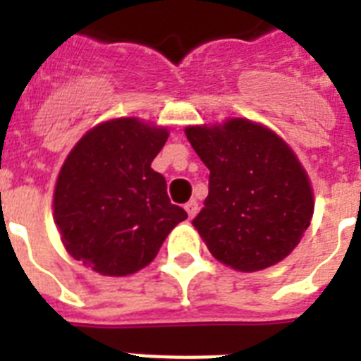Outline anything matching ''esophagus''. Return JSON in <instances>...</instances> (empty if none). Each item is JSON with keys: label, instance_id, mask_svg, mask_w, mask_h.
Returning a JSON list of instances; mask_svg holds the SVG:
<instances>
[{"label": "esophagus", "instance_id": "1", "mask_svg": "<svg viewBox=\"0 0 361 361\" xmlns=\"http://www.w3.org/2000/svg\"><path fill=\"white\" fill-rule=\"evenodd\" d=\"M185 212H187V215H189V219H192V217L198 214V202H197V200H189V202L185 204Z\"/></svg>", "mask_w": 361, "mask_h": 361}]
</instances>
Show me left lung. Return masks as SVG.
<instances>
[{
  "label": "left lung",
  "mask_w": 361,
  "mask_h": 361,
  "mask_svg": "<svg viewBox=\"0 0 361 361\" xmlns=\"http://www.w3.org/2000/svg\"><path fill=\"white\" fill-rule=\"evenodd\" d=\"M185 135L209 169V192L192 219L209 252L245 274L288 257L314 212L313 187L292 147L245 118L189 125Z\"/></svg>",
  "instance_id": "left-lung-1"
}]
</instances>
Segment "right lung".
Segmentation results:
<instances>
[{
  "instance_id": "obj_1",
  "label": "right lung",
  "mask_w": 361,
  "mask_h": 361,
  "mask_svg": "<svg viewBox=\"0 0 361 361\" xmlns=\"http://www.w3.org/2000/svg\"><path fill=\"white\" fill-rule=\"evenodd\" d=\"M166 138V127L114 118L76 142L54 189V223L75 260L109 277L136 274L187 219L152 169Z\"/></svg>"
}]
</instances>
